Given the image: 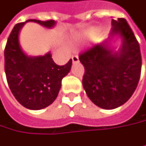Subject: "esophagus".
<instances>
[{"instance_id": "obj_1", "label": "esophagus", "mask_w": 146, "mask_h": 146, "mask_svg": "<svg viewBox=\"0 0 146 146\" xmlns=\"http://www.w3.org/2000/svg\"><path fill=\"white\" fill-rule=\"evenodd\" d=\"M72 60H73V62H79V59H78V56H73L72 57Z\"/></svg>"}]
</instances>
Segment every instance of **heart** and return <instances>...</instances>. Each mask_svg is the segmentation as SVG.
Wrapping results in <instances>:
<instances>
[{"instance_id":"1","label":"heart","mask_w":146,"mask_h":146,"mask_svg":"<svg viewBox=\"0 0 146 146\" xmlns=\"http://www.w3.org/2000/svg\"><path fill=\"white\" fill-rule=\"evenodd\" d=\"M92 35V31H88V32H85V33H83L81 34H78L77 36V38L78 39H84L85 37H88Z\"/></svg>"}]
</instances>
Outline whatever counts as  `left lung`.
<instances>
[{
	"mask_svg": "<svg viewBox=\"0 0 146 146\" xmlns=\"http://www.w3.org/2000/svg\"><path fill=\"white\" fill-rule=\"evenodd\" d=\"M107 40L90 47L79 55L84 66L83 86L94 104L113 110L126 103L138 85L141 72L139 42L125 19H112ZM121 38L118 51L111 46L114 36Z\"/></svg>",
	"mask_w": 146,
	"mask_h": 146,
	"instance_id": "left-lung-1",
	"label": "left lung"
}]
</instances>
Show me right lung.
I'll use <instances>...</instances> for the list:
<instances>
[{
  "mask_svg": "<svg viewBox=\"0 0 146 146\" xmlns=\"http://www.w3.org/2000/svg\"><path fill=\"white\" fill-rule=\"evenodd\" d=\"M27 21H33L46 28H52L56 22L30 19L13 27L5 48V73L9 88L22 106L39 110L49 106L58 97L62 79L70 72L72 59L63 66L57 65L51 52L44 56H28L19 42V33Z\"/></svg>",
  "mask_w": 146,
  "mask_h": 146,
  "instance_id": "add662e5",
  "label": "right lung"
}]
</instances>
